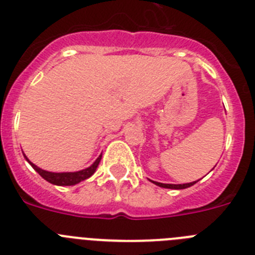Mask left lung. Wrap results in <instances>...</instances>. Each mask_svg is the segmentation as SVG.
<instances>
[{
  "mask_svg": "<svg viewBox=\"0 0 255 255\" xmlns=\"http://www.w3.org/2000/svg\"><path fill=\"white\" fill-rule=\"evenodd\" d=\"M154 182L155 185L161 186V188H166V189H186L189 186L194 185L197 181H193V182H188V184H179V185H175V184H162V182H157V181H152Z\"/></svg>",
  "mask_w": 255,
  "mask_h": 255,
  "instance_id": "8db88e82",
  "label": "left lung"
}]
</instances>
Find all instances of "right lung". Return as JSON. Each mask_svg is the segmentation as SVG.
I'll use <instances>...</instances> for the list:
<instances>
[{
	"mask_svg": "<svg viewBox=\"0 0 255 255\" xmlns=\"http://www.w3.org/2000/svg\"><path fill=\"white\" fill-rule=\"evenodd\" d=\"M24 157H25V155H24ZM101 158H102V155H100V157L96 159V162L92 164L91 167H88L82 171H76V172H49V171L42 170V168H39L38 166H35L34 163H31L28 158H26V161L31 164V167L34 168L40 176L43 177L44 180H47L48 182H51V184H53V185L70 186L75 185L78 182L83 181V180H87L88 177H91L92 175L96 172L97 167H98V164H100L101 162Z\"/></svg>",
	"mask_w": 255,
	"mask_h": 255,
	"instance_id": "1",
	"label": "right lung"
}]
</instances>
